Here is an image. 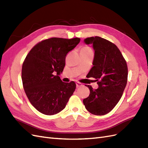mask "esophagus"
<instances>
[{
	"mask_svg": "<svg viewBox=\"0 0 148 148\" xmlns=\"http://www.w3.org/2000/svg\"><path fill=\"white\" fill-rule=\"evenodd\" d=\"M76 87H82L83 86V84H81V82H76Z\"/></svg>",
	"mask_w": 148,
	"mask_h": 148,
	"instance_id": "1",
	"label": "esophagus"
}]
</instances>
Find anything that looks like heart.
<instances>
[{
	"instance_id": "obj_1",
	"label": "heart",
	"mask_w": 148,
	"mask_h": 148,
	"mask_svg": "<svg viewBox=\"0 0 148 148\" xmlns=\"http://www.w3.org/2000/svg\"><path fill=\"white\" fill-rule=\"evenodd\" d=\"M82 49H84V50H87V51H92L88 47H84L82 48Z\"/></svg>"
}]
</instances>
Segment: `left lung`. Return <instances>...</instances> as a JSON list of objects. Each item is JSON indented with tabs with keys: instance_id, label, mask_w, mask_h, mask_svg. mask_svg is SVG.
<instances>
[{
	"instance_id": "obj_1",
	"label": "left lung",
	"mask_w": 148,
	"mask_h": 148,
	"mask_svg": "<svg viewBox=\"0 0 148 148\" xmlns=\"http://www.w3.org/2000/svg\"><path fill=\"white\" fill-rule=\"evenodd\" d=\"M86 45H92L94 50L93 66L88 77H94L99 87L90 90L87 98L83 100L87 110L95 115L109 113L119 102L127 83L126 62L117 46L99 36L84 39Z\"/></svg>"
}]
</instances>
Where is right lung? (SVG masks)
<instances>
[{
	"label": "right lung",
	"mask_w": 148,
	"mask_h": 148,
	"mask_svg": "<svg viewBox=\"0 0 148 148\" xmlns=\"http://www.w3.org/2000/svg\"><path fill=\"white\" fill-rule=\"evenodd\" d=\"M81 39L51 38L36 45L23 63L22 79L29 102L38 111L53 115L64 109L76 85L62 82L60 75L66 56Z\"/></svg>",
	"instance_id": "right-lung-1"
}]
</instances>
